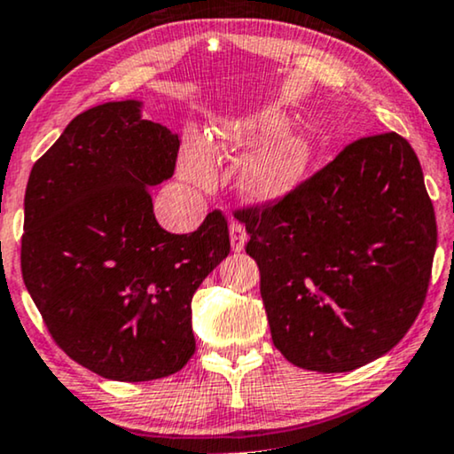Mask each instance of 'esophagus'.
<instances>
[{
	"label": "esophagus",
	"instance_id": "1",
	"mask_svg": "<svg viewBox=\"0 0 454 454\" xmlns=\"http://www.w3.org/2000/svg\"><path fill=\"white\" fill-rule=\"evenodd\" d=\"M245 245H247L245 226H240V224H230V247H232V251H234V253L245 251Z\"/></svg>",
	"mask_w": 454,
	"mask_h": 454
}]
</instances>
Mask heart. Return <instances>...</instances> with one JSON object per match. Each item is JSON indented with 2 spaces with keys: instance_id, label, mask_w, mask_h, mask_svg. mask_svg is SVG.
Masks as SVG:
<instances>
[{
  "instance_id": "obj_1",
  "label": "heart",
  "mask_w": 454,
  "mask_h": 454,
  "mask_svg": "<svg viewBox=\"0 0 454 454\" xmlns=\"http://www.w3.org/2000/svg\"><path fill=\"white\" fill-rule=\"evenodd\" d=\"M288 125V114L271 105L215 121L207 139L200 133L184 139L178 175L195 187L212 189L218 176L215 158L236 160L253 149L240 164L236 187L253 206H276L304 183L315 158L310 137L286 131Z\"/></svg>"
}]
</instances>
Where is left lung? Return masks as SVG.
Returning <instances> with one entry per match:
<instances>
[{
    "label": "left lung",
    "instance_id": "left-lung-1",
    "mask_svg": "<svg viewBox=\"0 0 454 454\" xmlns=\"http://www.w3.org/2000/svg\"><path fill=\"white\" fill-rule=\"evenodd\" d=\"M257 261L271 340L294 366L349 372L416 321L436 215L411 145L362 137L267 209L239 212Z\"/></svg>",
    "mask_w": 454,
    "mask_h": 454
}]
</instances>
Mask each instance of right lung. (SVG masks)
<instances>
[{
	"instance_id": "right-lung-1",
	"label": "right lung",
	"mask_w": 454,
	"mask_h": 454,
	"mask_svg": "<svg viewBox=\"0 0 454 454\" xmlns=\"http://www.w3.org/2000/svg\"><path fill=\"white\" fill-rule=\"evenodd\" d=\"M142 100L92 106L38 160L24 195L22 278L49 333L102 379L144 382L195 352L191 300L230 253L220 212L191 234L158 224L150 189L178 136Z\"/></svg>"
}]
</instances>
